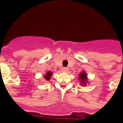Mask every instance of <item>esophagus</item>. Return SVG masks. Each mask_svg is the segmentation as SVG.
Returning a JSON list of instances; mask_svg holds the SVG:
<instances>
[{
    "instance_id": "1",
    "label": "esophagus",
    "mask_w": 123,
    "mask_h": 123,
    "mask_svg": "<svg viewBox=\"0 0 123 123\" xmlns=\"http://www.w3.org/2000/svg\"><path fill=\"white\" fill-rule=\"evenodd\" d=\"M68 70V68H66V67H64L62 69V72H64V73L67 72Z\"/></svg>"
}]
</instances>
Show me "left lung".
<instances>
[{"instance_id": "left-lung-1", "label": "left lung", "mask_w": 123, "mask_h": 123, "mask_svg": "<svg viewBox=\"0 0 123 123\" xmlns=\"http://www.w3.org/2000/svg\"><path fill=\"white\" fill-rule=\"evenodd\" d=\"M79 79L81 80L80 82H82V85L86 86V81H87V75L85 73V72H82L79 75Z\"/></svg>"}]
</instances>
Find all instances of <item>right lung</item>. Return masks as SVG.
Returning <instances> with one entry per match:
<instances>
[{"instance_id":"obj_1","label":"right lung","mask_w":123,"mask_h":123,"mask_svg":"<svg viewBox=\"0 0 123 123\" xmlns=\"http://www.w3.org/2000/svg\"><path fill=\"white\" fill-rule=\"evenodd\" d=\"M52 75V73L51 72V71H48V72H47L46 73V74L45 75H44V79H46V80H49L50 79V77H51V76Z\"/></svg>"}]
</instances>
